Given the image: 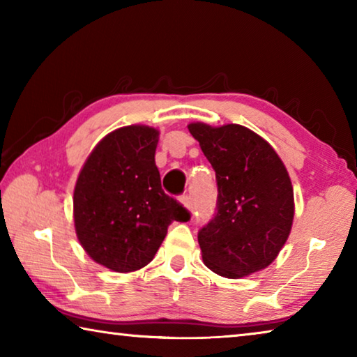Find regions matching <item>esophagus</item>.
<instances>
[{
	"label": "esophagus",
	"mask_w": 357,
	"mask_h": 357,
	"mask_svg": "<svg viewBox=\"0 0 357 357\" xmlns=\"http://www.w3.org/2000/svg\"><path fill=\"white\" fill-rule=\"evenodd\" d=\"M181 202H183V204L187 209H192V197L190 195H183L181 197Z\"/></svg>",
	"instance_id": "1"
}]
</instances>
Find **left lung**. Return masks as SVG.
Returning a JSON list of instances; mask_svg holds the SVG:
<instances>
[{"mask_svg": "<svg viewBox=\"0 0 357 357\" xmlns=\"http://www.w3.org/2000/svg\"><path fill=\"white\" fill-rule=\"evenodd\" d=\"M215 172V213L198 231L203 261L228 279L264 269L287 243L294 215L293 185L280 157L255 132L239 124L193 123Z\"/></svg>", "mask_w": 357, "mask_h": 357, "instance_id": "1", "label": "left lung"}]
</instances>
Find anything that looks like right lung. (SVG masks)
<instances>
[{"mask_svg":"<svg viewBox=\"0 0 357 357\" xmlns=\"http://www.w3.org/2000/svg\"><path fill=\"white\" fill-rule=\"evenodd\" d=\"M159 132L128 126L102 138L78 174L74 222L78 241L96 263L116 273L146 266L173 220L190 213L167 195L155 167Z\"/></svg>","mask_w":357,"mask_h":357,"instance_id":"obj_1","label":"right lung"}]
</instances>
